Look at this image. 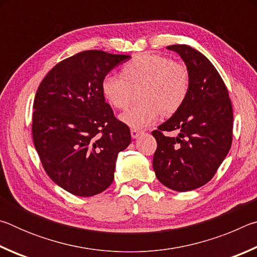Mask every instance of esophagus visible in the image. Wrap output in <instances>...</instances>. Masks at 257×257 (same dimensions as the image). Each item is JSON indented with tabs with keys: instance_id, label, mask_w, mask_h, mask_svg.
I'll return each instance as SVG.
<instances>
[{
	"instance_id": "1",
	"label": "esophagus",
	"mask_w": 257,
	"mask_h": 257,
	"mask_svg": "<svg viewBox=\"0 0 257 257\" xmlns=\"http://www.w3.org/2000/svg\"><path fill=\"white\" fill-rule=\"evenodd\" d=\"M130 134H132L133 138H138L139 136H141L142 132H139V130H136V129H132L130 130Z\"/></svg>"
}]
</instances>
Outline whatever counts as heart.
I'll return each mask as SVG.
<instances>
[{"instance_id":"b5f03b06","label":"heart","mask_w":257,"mask_h":257,"mask_svg":"<svg viewBox=\"0 0 257 257\" xmlns=\"http://www.w3.org/2000/svg\"><path fill=\"white\" fill-rule=\"evenodd\" d=\"M139 89L143 102L120 115L129 128L141 130L163 115H171L184 105L190 89L187 69L167 56L144 53L123 64L120 77L105 76L101 92L107 104L115 108L128 106L133 90Z\"/></svg>"}]
</instances>
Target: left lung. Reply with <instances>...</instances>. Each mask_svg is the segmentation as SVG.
Masks as SVG:
<instances>
[{"mask_svg":"<svg viewBox=\"0 0 257 257\" xmlns=\"http://www.w3.org/2000/svg\"><path fill=\"white\" fill-rule=\"evenodd\" d=\"M184 60L190 89L179 110L154 130L155 176L176 191H189L210 181L232 142V106L222 78L205 55L185 44L170 45ZM164 131L177 135L170 138Z\"/></svg>","mask_w":257,"mask_h":257,"instance_id":"1","label":"left lung"}]
</instances>
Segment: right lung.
<instances>
[{
	"mask_svg": "<svg viewBox=\"0 0 257 257\" xmlns=\"http://www.w3.org/2000/svg\"><path fill=\"white\" fill-rule=\"evenodd\" d=\"M130 55L84 51L47 73L34 99L33 139L43 168L61 188L90 197L114 179L119 152L132 142L128 125L113 114L101 84Z\"/></svg>",
	"mask_w": 257,
	"mask_h": 257,
	"instance_id": "add662e5",
	"label": "right lung"
}]
</instances>
